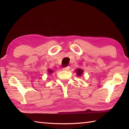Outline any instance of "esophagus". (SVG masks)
I'll use <instances>...</instances> for the list:
<instances>
[{"label":"esophagus","instance_id":"esophagus-1","mask_svg":"<svg viewBox=\"0 0 129 129\" xmlns=\"http://www.w3.org/2000/svg\"><path fill=\"white\" fill-rule=\"evenodd\" d=\"M69 68H70L69 67H64V68H62V70H63V71H69Z\"/></svg>","mask_w":129,"mask_h":129}]
</instances>
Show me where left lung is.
<instances>
[{
    "label": "left lung",
    "instance_id": "1",
    "mask_svg": "<svg viewBox=\"0 0 129 129\" xmlns=\"http://www.w3.org/2000/svg\"><path fill=\"white\" fill-rule=\"evenodd\" d=\"M76 71L77 72V75L78 76H81L83 73V71L81 69H77Z\"/></svg>",
    "mask_w": 129,
    "mask_h": 129
}]
</instances>
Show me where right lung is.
I'll return each mask as SVG.
<instances>
[{
    "label": "right lung",
    "mask_w": 129,
    "mask_h": 129,
    "mask_svg": "<svg viewBox=\"0 0 129 129\" xmlns=\"http://www.w3.org/2000/svg\"><path fill=\"white\" fill-rule=\"evenodd\" d=\"M52 72H53V71H51V70H50V69H49L48 70V73L50 74V73H52Z\"/></svg>",
    "instance_id": "obj_1"
}]
</instances>
